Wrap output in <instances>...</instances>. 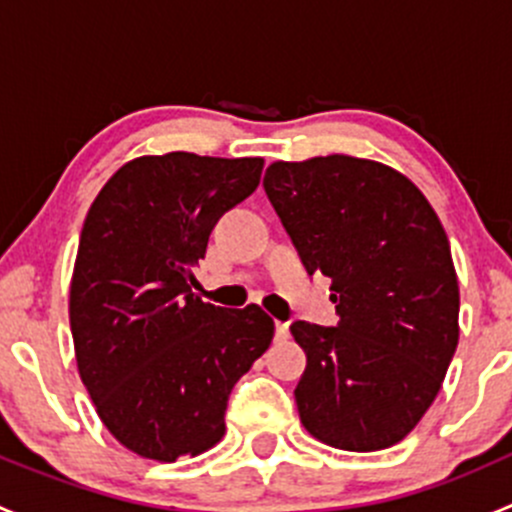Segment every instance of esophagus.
Masks as SVG:
<instances>
[{"label": "esophagus", "instance_id": "1", "mask_svg": "<svg viewBox=\"0 0 512 512\" xmlns=\"http://www.w3.org/2000/svg\"><path fill=\"white\" fill-rule=\"evenodd\" d=\"M275 339H277V342H287V339H289V324L287 322H277L275 324Z\"/></svg>", "mask_w": 512, "mask_h": 512}]
</instances>
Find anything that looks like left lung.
I'll return each mask as SVG.
<instances>
[{
  "mask_svg": "<svg viewBox=\"0 0 512 512\" xmlns=\"http://www.w3.org/2000/svg\"><path fill=\"white\" fill-rule=\"evenodd\" d=\"M265 193L309 275L332 280L337 327L292 322L307 354L294 389L304 428L342 451L409 436L458 347L446 230L399 170L352 156L277 160Z\"/></svg>",
  "mask_w": 512,
  "mask_h": 512,
  "instance_id": "1",
  "label": "left lung"
}]
</instances>
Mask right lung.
I'll return each mask as SVG.
<instances>
[{
  "mask_svg": "<svg viewBox=\"0 0 512 512\" xmlns=\"http://www.w3.org/2000/svg\"><path fill=\"white\" fill-rule=\"evenodd\" d=\"M262 158L143 156L111 175L79 240L69 319L103 426L143 458L198 456L223 438L232 386L267 352L257 304L195 297L215 223L255 193Z\"/></svg>",
  "mask_w": 512,
  "mask_h": 512,
  "instance_id": "1",
  "label": "right lung"
}]
</instances>
